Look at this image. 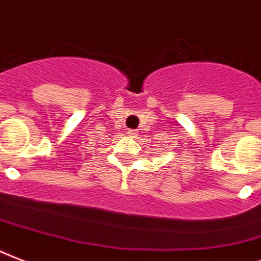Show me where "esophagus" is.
I'll return each mask as SVG.
<instances>
[{"instance_id": "1", "label": "esophagus", "mask_w": 261, "mask_h": 261, "mask_svg": "<svg viewBox=\"0 0 261 261\" xmlns=\"http://www.w3.org/2000/svg\"><path fill=\"white\" fill-rule=\"evenodd\" d=\"M128 135H129V136H130V137H136V136H137V132H136V130H132V129H129V130H128Z\"/></svg>"}]
</instances>
